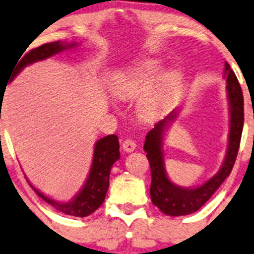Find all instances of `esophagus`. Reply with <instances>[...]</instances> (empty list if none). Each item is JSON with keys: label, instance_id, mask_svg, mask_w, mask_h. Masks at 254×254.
Instances as JSON below:
<instances>
[{"label": "esophagus", "instance_id": "obj_1", "mask_svg": "<svg viewBox=\"0 0 254 254\" xmlns=\"http://www.w3.org/2000/svg\"><path fill=\"white\" fill-rule=\"evenodd\" d=\"M123 150L127 151V152H132V151L136 148V142L131 139H125L123 141Z\"/></svg>", "mask_w": 254, "mask_h": 254}]
</instances>
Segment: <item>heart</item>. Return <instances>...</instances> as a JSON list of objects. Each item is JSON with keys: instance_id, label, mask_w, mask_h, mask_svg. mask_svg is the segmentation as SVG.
I'll use <instances>...</instances> for the list:
<instances>
[{"instance_id": "b5f03b06", "label": "heart", "mask_w": 254, "mask_h": 254, "mask_svg": "<svg viewBox=\"0 0 254 254\" xmlns=\"http://www.w3.org/2000/svg\"><path fill=\"white\" fill-rule=\"evenodd\" d=\"M162 66L156 60H146L127 72L119 75L113 82L112 93L120 101H131L141 97L150 89L156 78L160 77ZM177 82L176 75L163 76L157 83L140 101L137 112L143 120L152 122L158 119L167 109L171 96Z\"/></svg>"}]
</instances>
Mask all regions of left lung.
I'll use <instances>...</instances> for the list:
<instances>
[{"label":"left lung","mask_w":254,"mask_h":254,"mask_svg":"<svg viewBox=\"0 0 254 254\" xmlns=\"http://www.w3.org/2000/svg\"><path fill=\"white\" fill-rule=\"evenodd\" d=\"M225 76L227 82L226 88L230 101V117H231L229 147L222 167L206 183L198 188H181L175 186L166 175L163 152L161 147H162L163 132L168 123L176 118L175 113H171L165 119L158 122L155 127L146 135L143 150L146 151V157L151 167V178H152L150 188L151 200L153 205L157 206L163 214L170 216H182V215L195 212L211 198L212 194L224 183L234 168L240 148L241 136H242L243 122H245L243 94L240 82L227 63H225Z\"/></svg>","instance_id":"1"}]
</instances>
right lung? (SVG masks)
Listing matches in <instances>:
<instances>
[{
    "label": "right lung",
    "mask_w": 254,
    "mask_h": 254,
    "mask_svg": "<svg viewBox=\"0 0 254 254\" xmlns=\"http://www.w3.org/2000/svg\"><path fill=\"white\" fill-rule=\"evenodd\" d=\"M73 47H76V44L65 45L61 44L60 42H54L47 43V44H43L40 47L32 49V50H29L25 54L23 53L19 63L16 64V68L12 71V76H9L8 81L11 82L20 72V70L27 65H29V64L44 60V59L50 58V56L55 55V54L60 53V51L65 50V49ZM119 140H118L117 135H108V136L102 137L101 140H98L96 142V146H94V155L93 161H92L91 172H89L86 184L82 188V190L76 195V198L72 201H70V203H58V201L53 200V199L48 198L44 194L40 193L30 183L29 186L34 189L35 193L43 200L55 207L58 211L64 212L66 215H71V216L86 217L91 215L92 212L96 211L103 204L109 187L111 168L113 163L117 160H119Z\"/></svg>",
    "instance_id": "right-lung-1"
}]
</instances>
